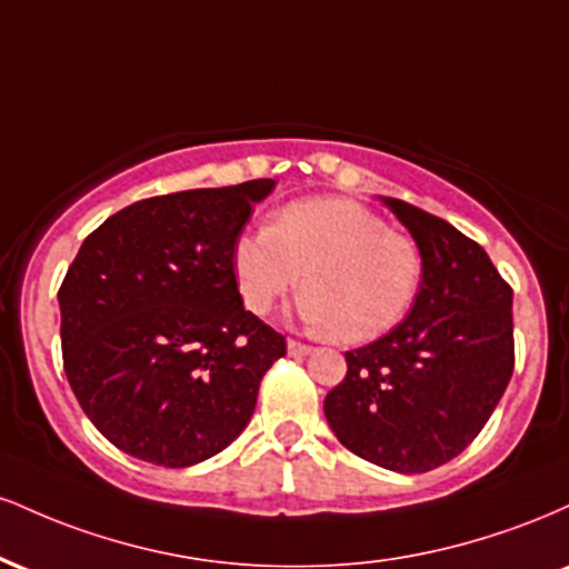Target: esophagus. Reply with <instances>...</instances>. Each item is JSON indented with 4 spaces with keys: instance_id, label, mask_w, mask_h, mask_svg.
<instances>
[{
    "instance_id": "1",
    "label": "esophagus",
    "mask_w": 569,
    "mask_h": 569,
    "mask_svg": "<svg viewBox=\"0 0 569 569\" xmlns=\"http://www.w3.org/2000/svg\"><path fill=\"white\" fill-rule=\"evenodd\" d=\"M286 350H289V356H297V358H302V356H310V352H312L310 345H305V342H297V339H289V345H286Z\"/></svg>"
}]
</instances>
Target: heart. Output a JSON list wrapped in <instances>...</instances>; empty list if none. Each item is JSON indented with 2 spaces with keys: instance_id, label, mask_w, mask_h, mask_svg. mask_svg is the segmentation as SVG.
Masks as SVG:
<instances>
[{
  "instance_id": "obj_1",
  "label": "heart",
  "mask_w": 569,
  "mask_h": 569,
  "mask_svg": "<svg viewBox=\"0 0 569 569\" xmlns=\"http://www.w3.org/2000/svg\"><path fill=\"white\" fill-rule=\"evenodd\" d=\"M232 270L257 316L297 289L299 318L342 342H371L407 318L422 283L420 248L367 206L312 198L286 206L267 230L234 240Z\"/></svg>"
}]
</instances>
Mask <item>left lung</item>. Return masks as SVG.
Masks as SVG:
<instances>
[{
    "label": "left lung",
    "instance_id": "left-lung-1",
    "mask_svg": "<svg viewBox=\"0 0 569 569\" xmlns=\"http://www.w3.org/2000/svg\"><path fill=\"white\" fill-rule=\"evenodd\" d=\"M380 200L420 248V293L396 329L345 352L348 375L323 411L352 455L396 473H426L460 455L506 393L513 291L485 248L449 221Z\"/></svg>",
    "mask_w": 569,
    "mask_h": 569
}]
</instances>
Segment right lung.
<instances>
[{
  "mask_svg": "<svg viewBox=\"0 0 569 569\" xmlns=\"http://www.w3.org/2000/svg\"><path fill=\"white\" fill-rule=\"evenodd\" d=\"M276 181L139 200L84 238L61 305L63 369L117 449L166 468L243 433L286 339L243 307L234 240Z\"/></svg>",
  "mask_w": 569,
  "mask_h": 569,
  "instance_id": "add662e5",
  "label": "right lung"
}]
</instances>
